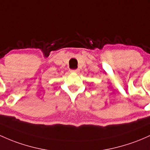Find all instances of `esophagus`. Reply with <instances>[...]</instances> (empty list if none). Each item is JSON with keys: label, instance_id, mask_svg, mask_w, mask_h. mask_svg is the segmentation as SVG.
Listing matches in <instances>:
<instances>
[{"label": "esophagus", "instance_id": "34e87169", "mask_svg": "<svg viewBox=\"0 0 150 150\" xmlns=\"http://www.w3.org/2000/svg\"><path fill=\"white\" fill-rule=\"evenodd\" d=\"M70 72H75V73H78V72H80V70H79V69H76V70H70Z\"/></svg>", "mask_w": 150, "mask_h": 150}]
</instances>
